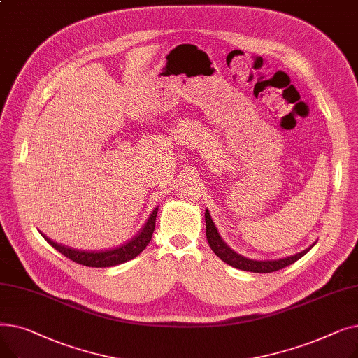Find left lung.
Instances as JSON below:
<instances>
[{"instance_id": "obj_1", "label": "left lung", "mask_w": 358, "mask_h": 358, "mask_svg": "<svg viewBox=\"0 0 358 358\" xmlns=\"http://www.w3.org/2000/svg\"><path fill=\"white\" fill-rule=\"evenodd\" d=\"M204 220H206V238H208L209 245L212 248V251L227 264L238 268V270H243V271H251V273H273L277 270H281L285 267H289L293 262H296L299 258H302L312 247L306 248L305 251L299 252L296 255H290L286 258H280V259H267V261H258V259H251V258H245L239 254H236L232 248H229L224 241L220 238L217 228L215 227V223L212 220V216L209 213V210L204 212Z\"/></svg>"}]
</instances>
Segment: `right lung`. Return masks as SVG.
<instances>
[{
    "label": "right lung",
    "instance_id": "add662e5",
    "mask_svg": "<svg viewBox=\"0 0 358 358\" xmlns=\"http://www.w3.org/2000/svg\"><path fill=\"white\" fill-rule=\"evenodd\" d=\"M157 213L158 208L154 209V212L149 215V219L146 220L145 227L136 234V236L129 241L126 245H122L116 250H110V251H81V250H73L65 245H61V243H56L52 239H49L46 235L42 236L49 242V245H52L56 251H59L64 254L66 258L71 261L77 262V264H83L85 267H113V266H119L123 264V262L134 259L138 257L145 248L148 243L152 239V234L155 229V220H157Z\"/></svg>",
    "mask_w": 358,
    "mask_h": 358
}]
</instances>
